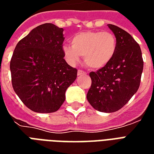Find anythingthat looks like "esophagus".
Returning a JSON list of instances; mask_svg holds the SVG:
<instances>
[{"mask_svg": "<svg viewBox=\"0 0 154 154\" xmlns=\"http://www.w3.org/2000/svg\"><path fill=\"white\" fill-rule=\"evenodd\" d=\"M86 72H84V71H82V70H78V72H77V75L78 76H82V75H86Z\"/></svg>", "mask_w": 154, "mask_h": 154, "instance_id": "obj_1", "label": "esophagus"}]
</instances>
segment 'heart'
<instances>
[{
    "mask_svg": "<svg viewBox=\"0 0 154 154\" xmlns=\"http://www.w3.org/2000/svg\"><path fill=\"white\" fill-rule=\"evenodd\" d=\"M70 44H65L63 52L66 60L75 65L83 56L84 63L92 69H100L113 59L117 49L116 36L108 31H85L71 38Z\"/></svg>",
    "mask_w": 154,
    "mask_h": 154,
    "instance_id": "heart-1",
    "label": "heart"
}]
</instances>
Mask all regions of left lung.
<instances>
[{"label":"left lung","mask_w":154,"mask_h":154,"mask_svg":"<svg viewBox=\"0 0 154 154\" xmlns=\"http://www.w3.org/2000/svg\"><path fill=\"white\" fill-rule=\"evenodd\" d=\"M108 27L116 36V55L106 66L90 72L91 86L87 98L94 109L111 113L121 109L137 92L143 61L141 48L128 32L110 24Z\"/></svg>","instance_id":"8db88e82"}]
</instances>
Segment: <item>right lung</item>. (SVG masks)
<instances>
[{"mask_svg": "<svg viewBox=\"0 0 154 154\" xmlns=\"http://www.w3.org/2000/svg\"><path fill=\"white\" fill-rule=\"evenodd\" d=\"M63 29L46 23L33 29L14 50L10 63L12 87L35 112L57 111L77 78V70L63 58Z\"/></svg>", "mask_w": 154, "mask_h": 154, "instance_id": "obj_1", "label": "right lung"}]
</instances>
